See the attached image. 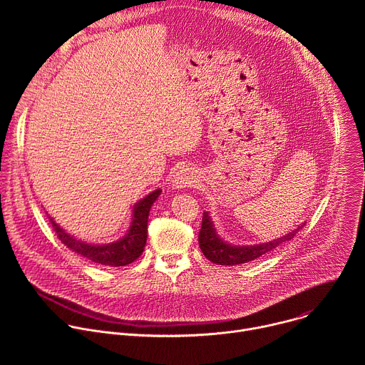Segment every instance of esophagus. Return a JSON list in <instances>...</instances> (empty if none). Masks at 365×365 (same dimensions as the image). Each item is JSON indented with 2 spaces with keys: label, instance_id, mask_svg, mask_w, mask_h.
<instances>
[{
  "label": "esophagus",
  "instance_id": "34e87169",
  "mask_svg": "<svg viewBox=\"0 0 365 365\" xmlns=\"http://www.w3.org/2000/svg\"><path fill=\"white\" fill-rule=\"evenodd\" d=\"M197 182L196 172L192 168H182L173 175V187L176 189H183V187H192Z\"/></svg>",
  "mask_w": 365,
  "mask_h": 365
}]
</instances>
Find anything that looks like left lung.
I'll return each instance as SVG.
<instances>
[{
  "instance_id": "8db88e82",
  "label": "left lung",
  "mask_w": 365,
  "mask_h": 365,
  "mask_svg": "<svg viewBox=\"0 0 365 365\" xmlns=\"http://www.w3.org/2000/svg\"><path fill=\"white\" fill-rule=\"evenodd\" d=\"M302 225H299L296 230L292 232L286 234L284 237H280L277 240L263 242V244H254V245H232L221 240L215 231L214 222L210 217V212H203L202 218V227L199 231V247L203 252V255L210 259V262L220 264V266H235V264H242L252 262V259L258 258L259 255H263L280 244L292 240L296 232L302 230Z\"/></svg>"
}]
</instances>
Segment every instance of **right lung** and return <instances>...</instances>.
<instances>
[{
	"label": "right lung",
	"mask_w": 365,
	"mask_h": 365,
	"mask_svg": "<svg viewBox=\"0 0 365 365\" xmlns=\"http://www.w3.org/2000/svg\"><path fill=\"white\" fill-rule=\"evenodd\" d=\"M162 189H155L141 200H138L133 207V221L130 225L128 232L120 238L118 241L110 244H86L85 241L76 240L73 235L68 234L59 224L50 218V224L53 227L55 232L58 234L59 240L76 254L86 257L93 263L110 266V267H120L127 266L137 259L145 247L147 241V222H148V212L153 202L159 197Z\"/></svg>",
	"instance_id": "obj_1"
}]
</instances>
